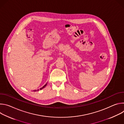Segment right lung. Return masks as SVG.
<instances>
[{
  "label": "right lung",
  "instance_id": "add662e5",
  "mask_svg": "<svg viewBox=\"0 0 124 124\" xmlns=\"http://www.w3.org/2000/svg\"><path fill=\"white\" fill-rule=\"evenodd\" d=\"M46 84H47V83H46V84H45V85H44L43 87H42V88H41L40 89H38V90H33V91H34V92H36V91H39V90H42V89H43V88H44L45 87H46Z\"/></svg>",
  "mask_w": 124,
  "mask_h": 124
}]
</instances>
